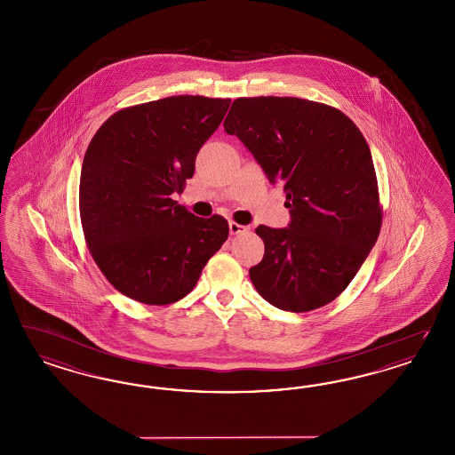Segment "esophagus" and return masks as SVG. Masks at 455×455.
I'll return each mask as SVG.
<instances>
[{
    "mask_svg": "<svg viewBox=\"0 0 455 455\" xmlns=\"http://www.w3.org/2000/svg\"><path fill=\"white\" fill-rule=\"evenodd\" d=\"M248 226H243V224H239V222H235V220H229V233L231 235H243V233H248Z\"/></svg>",
    "mask_w": 455,
    "mask_h": 455,
    "instance_id": "1",
    "label": "esophagus"
}]
</instances>
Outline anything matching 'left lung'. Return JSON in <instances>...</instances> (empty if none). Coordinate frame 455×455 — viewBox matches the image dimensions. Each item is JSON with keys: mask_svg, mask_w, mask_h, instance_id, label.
Here are the masks:
<instances>
[{"mask_svg": "<svg viewBox=\"0 0 455 455\" xmlns=\"http://www.w3.org/2000/svg\"><path fill=\"white\" fill-rule=\"evenodd\" d=\"M224 131L239 137L271 184H283L290 228H256L261 263L250 278L284 311L322 308L345 291L381 228L379 182L360 129L326 103L296 97L235 99Z\"/></svg>", "mask_w": 455, "mask_h": 455, "instance_id": "8db88e82", "label": "left lung"}]
</instances>
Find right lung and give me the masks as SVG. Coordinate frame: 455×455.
<instances>
[{"mask_svg": "<svg viewBox=\"0 0 455 455\" xmlns=\"http://www.w3.org/2000/svg\"><path fill=\"white\" fill-rule=\"evenodd\" d=\"M229 103L176 95L132 105L88 144L78 191L85 243L108 283L139 303L162 307L191 293L229 235L222 216L197 218L171 197Z\"/></svg>", "mask_w": 455, "mask_h": 455, "instance_id": "add662e5", "label": "right lung"}]
</instances>
